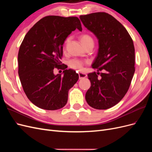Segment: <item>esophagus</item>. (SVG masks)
<instances>
[{"label": "esophagus", "instance_id": "obj_1", "mask_svg": "<svg viewBox=\"0 0 152 152\" xmlns=\"http://www.w3.org/2000/svg\"><path fill=\"white\" fill-rule=\"evenodd\" d=\"M79 79H84V78L87 77V75L86 74V73L79 72Z\"/></svg>", "mask_w": 152, "mask_h": 152}]
</instances>
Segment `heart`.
I'll return each mask as SVG.
<instances>
[{
  "mask_svg": "<svg viewBox=\"0 0 152 152\" xmlns=\"http://www.w3.org/2000/svg\"><path fill=\"white\" fill-rule=\"evenodd\" d=\"M69 40H70V38H67L66 39L65 42V45H66L68 42ZM80 40L81 43L83 44V45H85L87 44L90 43V42H93V38H92L89 35L86 34L81 35L80 36ZM68 65H69V66H70V68H72L73 69L80 70L82 68H83V66L84 65V63L81 60H79V59H72V60L69 61Z\"/></svg>",
  "mask_w": 152,
  "mask_h": 152,
  "instance_id": "1",
  "label": "heart"
}]
</instances>
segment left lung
Returning a JSON list of instances; mask_svg holds the SVG:
<instances>
[{"label":"left lung","mask_w":152,"mask_h":152,"mask_svg":"<svg viewBox=\"0 0 152 152\" xmlns=\"http://www.w3.org/2000/svg\"><path fill=\"white\" fill-rule=\"evenodd\" d=\"M80 19L99 44L91 65L98 72L87 75L91 86L86 102L95 109H108L120 102L129 88L135 72L134 44L125 27L108 13L94 12L80 16Z\"/></svg>","instance_id":"8db88e82"}]
</instances>
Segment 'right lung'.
I'll return each instance as SVG.
<instances>
[{
  "label": "right lung",
  "instance_id": "obj_1",
  "mask_svg": "<svg viewBox=\"0 0 152 152\" xmlns=\"http://www.w3.org/2000/svg\"><path fill=\"white\" fill-rule=\"evenodd\" d=\"M82 31L77 17L48 16L31 27L18 52V75L27 98L37 107L56 110L65 107L68 91L79 79L72 69L54 74L61 65L63 45L72 31Z\"/></svg>",
  "mask_w": 152,
  "mask_h": 152
}]
</instances>
